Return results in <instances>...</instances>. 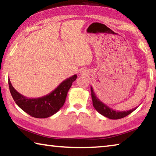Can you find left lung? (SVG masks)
<instances>
[{"label":"left lung","instance_id":"obj_1","mask_svg":"<svg viewBox=\"0 0 156 156\" xmlns=\"http://www.w3.org/2000/svg\"><path fill=\"white\" fill-rule=\"evenodd\" d=\"M91 98H92V102H93V106L95 108L98 112L100 114L105 116L109 119L113 120H117L122 118L125 116L128 115L132 113L133 111L136 109L137 107H135L134 109H132L131 110L128 111H116L112 108L108 107L107 105L103 103L97 97V96L94 91V89L91 86Z\"/></svg>","mask_w":156,"mask_h":156}]
</instances>
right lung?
<instances>
[{
  "label": "right lung",
  "instance_id": "1",
  "mask_svg": "<svg viewBox=\"0 0 156 156\" xmlns=\"http://www.w3.org/2000/svg\"><path fill=\"white\" fill-rule=\"evenodd\" d=\"M77 78L75 74L62 81L51 93L46 96L29 98L16 90L8 79L9 91L13 99L21 109L29 115L37 118H46L55 114L65 104L69 89Z\"/></svg>",
  "mask_w": 156,
  "mask_h": 156
}]
</instances>
